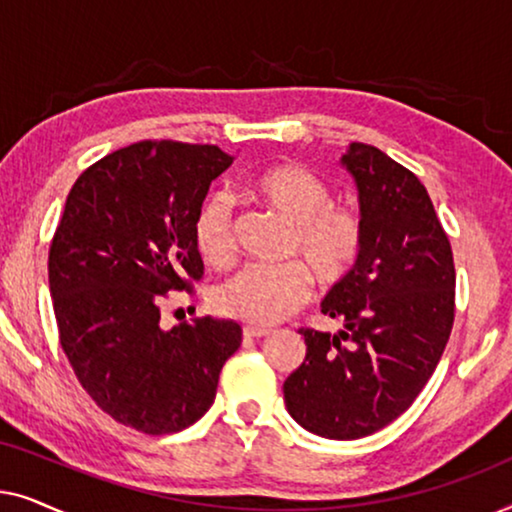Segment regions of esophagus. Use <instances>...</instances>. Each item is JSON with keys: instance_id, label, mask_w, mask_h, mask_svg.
I'll return each instance as SVG.
<instances>
[{"instance_id": "esophagus-1", "label": "esophagus", "mask_w": 512, "mask_h": 512, "mask_svg": "<svg viewBox=\"0 0 512 512\" xmlns=\"http://www.w3.org/2000/svg\"><path fill=\"white\" fill-rule=\"evenodd\" d=\"M242 333L247 335V338H265V335H270V328H263V326H244Z\"/></svg>"}]
</instances>
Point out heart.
Returning <instances> with one entry per match:
<instances>
[{"instance_id": "1", "label": "heart", "mask_w": 512, "mask_h": 512, "mask_svg": "<svg viewBox=\"0 0 512 512\" xmlns=\"http://www.w3.org/2000/svg\"><path fill=\"white\" fill-rule=\"evenodd\" d=\"M249 191L291 223L289 254L303 258L317 282H340L359 261L361 216L349 207L331 205V191L317 174L289 163L270 165L251 174ZM193 242L214 268L233 261V202L226 193H212L202 202L193 219ZM305 265H244L216 289L214 307L247 324H277L310 293Z\"/></svg>"}]
</instances>
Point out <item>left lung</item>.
<instances>
[{
  "mask_svg": "<svg viewBox=\"0 0 512 512\" xmlns=\"http://www.w3.org/2000/svg\"><path fill=\"white\" fill-rule=\"evenodd\" d=\"M340 165L359 193L363 247L321 300L340 331H298L307 352L286 377L284 403L310 433L356 440L403 415L436 370L454 321V261L415 174L359 142Z\"/></svg>",
  "mask_w": 512,
  "mask_h": 512,
  "instance_id": "obj_1",
  "label": "left lung"
}]
</instances>
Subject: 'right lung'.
<instances>
[{
  "instance_id": "obj_1",
  "label": "right lung",
  "mask_w": 512,
  "mask_h": 512,
  "mask_svg": "<svg viewBox=\"0 0 512 512\" xmlns=\"http://www.w3.org/2000/svg\"><path fill=\"white\" fill-rule=\"evenodd\" d=\"M233 160L212 144L125 146L76 179L55 230L48 284L62 349L107 415L151 436L212 408L242 342L233 319L160 326L165 293L202 277L193 219Z\"/></svg>"
}]
</instances>
